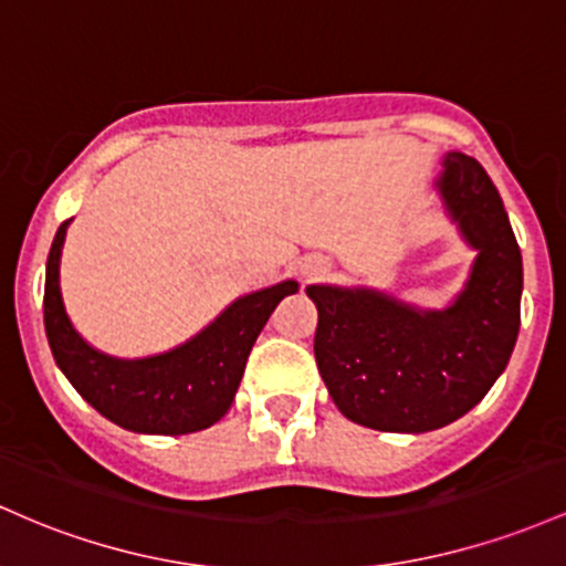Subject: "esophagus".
<instances>
[{
    "label": "esophagus",
    "mask_w": 566,
    "mask_h": 566,
    "mask_svg": "<svg viewBox=\"0 0 566 566\" xmlns=\"http://www.w3.org/2000/svg\"><path fill=\"white\" fill-rule=\"evenodd\" d=\"M326 270H328V262H326V259H321V256L304 259V264H302V275L307 277V281H313V277H321Z\"/></svg>",
    "instance_id": "1"
}]
</instances>
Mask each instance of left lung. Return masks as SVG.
Masks as SVG:
<instances>
[{"mask_svg":"<svg viewBox=\"0 0 566 566\" xmlns=\"http://www.w3.org/2000/svg\"><path fill=\"white\" fill-rule=\"evenodd\" d=\"M475 262L443 310L374 289L307 285L317 307L315 360L347 420L385 433H428L460 420L511 360L522 323V251L479 160L449 151L436 181Z\"/></svg>","mask_w":566,"mask_h":566,"instance_id":"obj_1","label":"left lung"}]
</instances>
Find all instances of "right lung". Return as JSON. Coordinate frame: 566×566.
I'll return each mask as SVG.
<instances>
[{
  "mask_svg": "<svg viewBox=\"0 0 566 566\" xmlns=\"http://www.w3.org/2000/svg\"><path fill=\"white\" fill-rule=\"evenodd\" d=\"M72 221V219H69ZM69 221L50 245L44 272V332L55 364L98 415L133 433L184 436L211 428L230 411L253 342L283 296V281L240 296L211 326L174 350L149 358H114L87 345L69 321L61 296V249Z\"/></svg>",
  "mask_w": 566,
  "mask_h": 566,
  "instance_id": "add662e5",
  "label": "right lung"
}]
</instances>
